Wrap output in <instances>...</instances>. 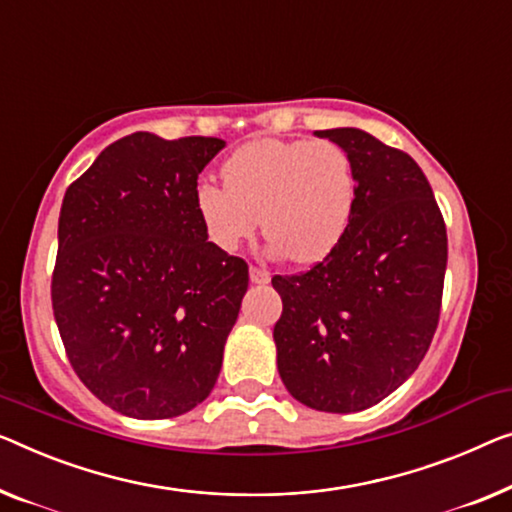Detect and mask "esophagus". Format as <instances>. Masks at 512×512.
<instances>
[{"label":"esophagus","instance_id":"obj_1","mask_svg":"<svg viewBox=\"0 0 512 512\" xmlns=\"http://www.w3.org/2000/svg\"><path fill=\"white\" fill-rule=\"evenodd\" d=\"M269 280H271L269 271L257 269V266H250V282H255V285H266Z\"/></svg>","mask_w":512,"mask_h":512}]
</instances>
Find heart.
<instances>
[{
    "mask_svg": "<svg viewBox=\"0 0 512 512\" xmlns=\"http://www.w3.org/2000/svg\"><path fill=\"white\" fill-rule=\"evenodd\" d=\"M225 186L202 183L195 209L213 246L232 253L257 232L273 255L294 264L324 259L345 236L354 211V172L329 140H255L223 165Z\"/></svg>",
    "mask_w": 512,
    "mask_h": 512,
    "instance_id": "b5f03b06",
    "label": "heart"
}]
</instances>
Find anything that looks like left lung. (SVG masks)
<instances>
[{
    "instance_id": "obj_1",
    "label": "left lung",
    "mask_w": 512,
    "mask_h": 512,
    "mask_svg": "<svg viewBox=\"0 0 512 512\" xmlns=\"http://www.w3.org/2000/svg\"><path fill=\"white\" fill-rule=\"evenodd\" d=\"M345 149L354 211L324 262L276 276L282 384L329 414L368 409L407 381L437 331L448 239L416 160L361 128L315 131Z\"/></svg>"
}]
</instances>
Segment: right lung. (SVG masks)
I'll return each mask as SVG.
<instances>
[{
  "instance_id": "add662e5",
  "label": "right lung",
  "mask_w": 512,
  "mask_h": 512,
  "mask_svg": "<svg viewBox=\"0 0 512 512\" xmlns=\"http://www.w3.org/2000/svg\"><path fill=\"white\" fill-rule=\"evenodd\" d=\"M218 137L112 142L59 211L52 310L68 361L119 414L174 418L209 398L248 264L207 241L197 177Z\"/></svg>"
}]
</instances>
